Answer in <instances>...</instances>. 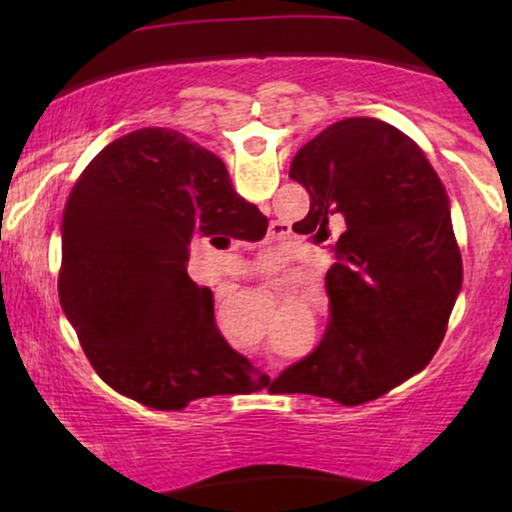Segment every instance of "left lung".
I'll return each mask as SVG.
<instances>
[{"mask_svg":"<svg viewBox=\"0 0 512 512\" xmlns=\"http://www.w3.org/2000/svg\"><path fill=\"white\" fill-rule=\"evenodd\" d=\"M289 175L310 195L293 228L327 240L337 262L327 272L325 337L274 385L366 404L424 370L448 330L462 289L450 197L421 146L378 117L322 129Z\"/></svg>","mask_w":512,"mask_h":512,"instance_id":"8db88e82","label":"left lung"}]
</instances>
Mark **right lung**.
Wrapping results in <instances>:
<instances>
[{
	"instance_id": "1",
	"label": "right lung",
	"mask_w": 512,
	"mask_h": 512,
	"mask_svg": "<svg viewBox=\"0 0 512 512\" xmlns=\"http://www.w3.org/2000/svg\"><path fill=\"white\" fill-rule=\"evenodd\" d=\"M264 233L267 216L233 190L221 158L185 134L144 127L105 146L62 211L60 303L93 370L158 411L255 383L185 264L199 236Z\"/></svg>"
}]
</instances>
